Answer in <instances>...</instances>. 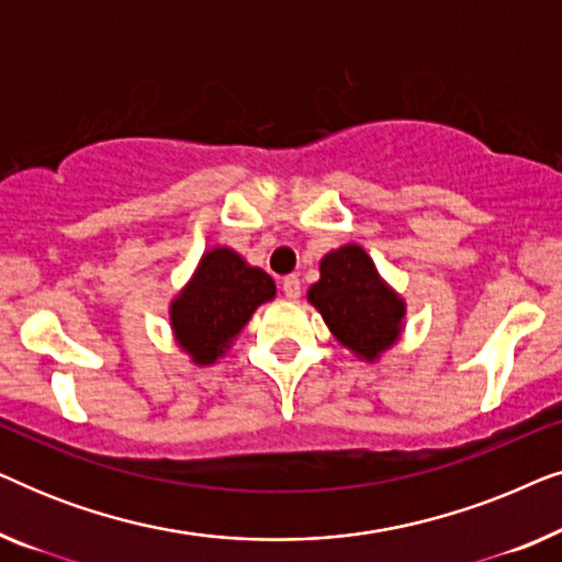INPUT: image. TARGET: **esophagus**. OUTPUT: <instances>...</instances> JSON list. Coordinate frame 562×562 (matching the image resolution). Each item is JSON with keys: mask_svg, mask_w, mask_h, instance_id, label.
Here are the masks:
<instances>
[{"mask_svg": "<svg viewBox=\"0 0 562 562\" xmlns=\"http://www.w3.org/2000/svg\"><path fill=\"white\" fill-rule=\"evenodd\" d=\"M281 289H283V296H286V299L302 296V281H299L296 276H286V279L281 281Z\"/></svg>", "mask_w": 562, "mask_h": 562, "instance_id": "1", "label": "esophagus"}]
</instances>
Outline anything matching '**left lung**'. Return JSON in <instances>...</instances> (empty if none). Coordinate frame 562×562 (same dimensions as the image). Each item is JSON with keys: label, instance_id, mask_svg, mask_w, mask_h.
Segmentation results:
<instances>
[{"label": "left lung", "instance_id": "left-lung-1", "mask_svg": "<svg viewBox=\"0 0 562 562\" xmlns=\"http://www.w3.org/2000/svg\"><path fill=\"white\" fill-rule=\"evenodd\" d=\"M306 299L322 314L337 342L360 360H379L402 335L404 299L381 279L360 245H342L319 263V281Z\"/></svg>", "mask_w": 562, "mask_h": 562}]
</instances>
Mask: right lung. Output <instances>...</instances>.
<instances>
[{
    "mask_svg": "<svg viewBox=\"0 0 562 562\" xmlns=\"http://www.w3.org/2000/svg\"><path fill=\"white\" fill-rule=\"evenodd\" d=\"M273 296L276 283L263 268L248 266L229 248L206 250L191 281L171 302L176 342L196 366L217 363L252 312Z\"/></svg>",
    "mask_w": 562,
    "mask_h": 562,
    "instance_id": "obj_1",
    "label": "right lung"
}]
</instances>
